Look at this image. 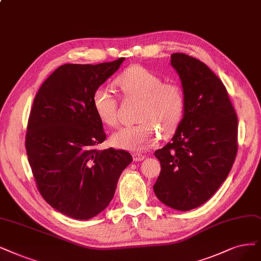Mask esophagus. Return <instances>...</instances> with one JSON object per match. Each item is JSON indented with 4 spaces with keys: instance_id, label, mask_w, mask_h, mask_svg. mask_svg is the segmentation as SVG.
<instances>
[{
    "instance_id": "obj_1",
    "label": "esophagus",
    "mask_w": 261,
    "mask_h": 261,
    "mask_svg": "<svg viewBox=\"0 0 261 261\" xmlns=\"http://www.w3.org/2000/svg\"><path fill=\"white\" fill-rule=\"evenodd\" d=\"M145 155H142V153H134L133 159L136 161H142L143 159H145Z\"/></svg>"
}]
</instances>
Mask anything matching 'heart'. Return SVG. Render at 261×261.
Listing matches in <instances>:
<instances>
[{"mask_svg": "<svg viewBox=\"0 0 261 261\" xmlns=\"http://www.w3.org/2000/svg\"><path fill=\"white\" fill-rule=\"evenodd\" d=\"M115 85L128 98L141 100L138 110V124L127 125L115 132L112 143L131 151H141L158 139V129L165 134L174 132L185 113V95L181 88L163 79L147 67L133 65L124 70ZM93 110L99 119L109 127L118 123V100L104 87L92 94Z\"/></svg>", "mask_w": 261, "mask_h": 261, "instance_id": "1", "label": "heart"}]
</instances>
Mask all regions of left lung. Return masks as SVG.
I'll list each match as a JSON object with an SVG mask.
<instances>
[{
  "label": "left lung",
  "mask_w": 261,
  "mask_h": 261,
  "mask_svg": "<svg viewBox=\"0 0 261 261\" xmlns=\"http://www.w3.org/2000/svg\"><path fill=\"white\" fill-rule=\"evenodd\" d=\"M185 95V113L172 141L155 151L161 171L157 198L178 210L196 208L227 178L238 152V116L227 89L208 66L188 55H171Z\"/></svg>",
  "instance_id": "1"
}]
</instances>
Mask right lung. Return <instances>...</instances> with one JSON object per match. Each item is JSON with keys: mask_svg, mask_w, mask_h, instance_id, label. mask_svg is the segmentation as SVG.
Wrapping results in <instances>:
<instances>
[{"mask_svg": "<svg viewBox=\"0 0 261 261\" xmlns=\"http://www.w3.org/2000/svg\"><path fill=\"white\" fill-rule=\"evenodd\" d=\"M123 60L59 66L38 89L29 116L25 149L36 187L48 204L75 219L94 217L110 204L132 161L122 149H96L106 134L92 105L93 91Z\"/></svg>", "mask_w": 261, "mask_h": 261, "instance_id": "add662e5", "label": "right lung"}]
</instances>
